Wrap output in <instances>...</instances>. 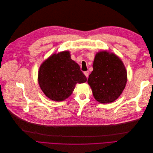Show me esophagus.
Instances as JSON below:
<instances>
[{
	"label": "esophagus",
	"mask_w": 153,
	"mask_h": 153,
	"mask_svg": "<svg viewBox=\"0 0 153 153\" xmlns=\"http://www.w3.org/2000/svg\"><path fill=\"white\" fill-rule=\"evenodd\" d=\"M84 75H85V76L87 78L88 76H89V71H86L84 72Z\"/></svg>",
	"instance_id": "34e87169"
}]
</instances>
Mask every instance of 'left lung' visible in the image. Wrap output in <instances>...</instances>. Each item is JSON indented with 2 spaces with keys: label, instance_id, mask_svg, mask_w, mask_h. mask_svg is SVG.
Returning a JSON list of instances; mask_svg holds the SVG:
<instances>
[{
  "label": "left lung",
  "instance_id": "obj_1",
  "mask_svg": "<svg viewBox=\"0 0 153 153\" xmlns=\"http://www.w3.org/2000/svg\"><path fill=\"white\" fill-rule=\"evenodd\" d=\"M93 71L87 82L96 100L110 103L121 94L127 82V72L123 62L116 55L103 51L97 53Z\"/></svg>",
  "mask_w": 153,
  "mask_h": 153
}]
</instances>
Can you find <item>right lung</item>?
I'll list each match as a JSON object with an SVG mask.
<instances>
[{"label":"right lung","instance_id":"1","mask_svg":"<svg viewBox=\"0 0 153 153\" xmlns=\"http://www.w3.org/2000/svg\"><path fill=\"white\" fill-rule=\"evenodd\" d=\"M86 81V76L79 65L71 59L68 51L51 55L41 64L38 72L41 90L55 101L66 100L72 94L77 83Z\"/></svg>","mask_w":153,"mask_h":153}]
</instances>
